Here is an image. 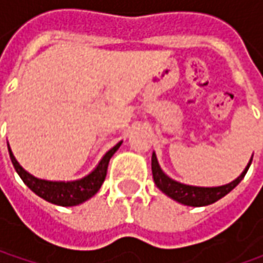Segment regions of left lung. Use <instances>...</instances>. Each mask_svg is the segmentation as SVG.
Segmentation results:
<instances>
[{
  "instance_id": "8db88e82",
  "label": "left lung",
  "mask_w": 263,
  "mask_h": 263,
  "mask_svg": "<svg viewBox=\"0 0 263 263\" xmlns=\"http://www.w3.org/2000/svg\"><path fill=\"white\" fill-rule=\"evenodd\" d=\"M250 164H252V159L249 161L245 171L234 181H231L228 184L218 187H197L183 184V183H178L176 180L170 178L159 167L155 152L152 154V174H154V181H155L157 187L159 190H162L167 196L183 203V205H187V206H206V205H211V203L219 200L221 197L226 196L245 178Z\"/></svg>"
}]
</instances>
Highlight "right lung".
<instances>
[{"label":"right lung","instance_id":"obj_1","mask_svg":"<svg viewBox=\"0 0 263 263\" xmlns=\"http://www.w3.org/2000/svg\"><path fill=\"white\" fill-rule=\"evenodd\" d=\"M120 146H121V142H118L116 146L111 147L106 152L90 174H87L86 177H83L80 180H74V181H48V180L36 178L32 174H29L25 168L17 162L10 146H8V152H10V158H11V162L14 165L17 174L33 193L54 205L76 206L98 193V190L101 189L104 180H105L109 159Z\"/></svg>","mask_w":263,"mask_h":263}]
</instances>
